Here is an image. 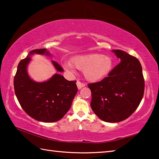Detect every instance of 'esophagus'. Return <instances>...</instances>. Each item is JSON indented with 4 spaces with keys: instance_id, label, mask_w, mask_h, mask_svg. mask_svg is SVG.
Returning <instances> with one entry per match:
<instances>
[{
    "instance_id": "esophagus-1",
    "label": "esophagus",
    "mask_w": 159,
    "mask_h": 159,
    "mask_svg": "<svg viewBox=\"0 0 159 159\" xmlns=\"http://www.w3.org/2000/svg\"><path fill=\"white\" fill-rule=\"evenodd\" d=\"M76 85H77L78 89H79V90L81 89L82 88H83V87H84V86L85 85V83H83L80 82V81H77V82H76Z\"/></svg>"
}]
</instances>
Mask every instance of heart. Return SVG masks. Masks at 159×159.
Returning <instances> with one entry per match:
<instances>
[{"mask_svg":"<svg viewBox=\"0 0 159 159\" xmlns=\"http://www.w3.org/2000/svg\"><path fill=\"white\" fill-rule=\"evenodd\" d=\"M113 60L111 57L98 53H89L76 56L71 61L63 63V67L67 71L74 73L75 69L83 71L86 80L97 82L104 79L111 71Z\"/></svg>","mask_w":159,"mask_h":159,"instance_id":"obj_1","label":"heart"}]
</instances>
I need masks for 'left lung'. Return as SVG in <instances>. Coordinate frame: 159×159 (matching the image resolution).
<instances>
[{
  "mask_svg": "<svg viewBox=\"0 0 159 159\" xmlns=\"http://www.w3.org/2000/svg\"><path fill=\"white\" fill-rule=\"evenodd\" d=\"M120 62L101 81L88 84L90 106L101 120L117 123L133 114L143 98L144 80L139 61L120 50H113Z\"/></svg>",
  "mask_w": 159,
  "mask_h": 159,
  "instance_id": "1",
  "label": "left lung"
}]
</instances>
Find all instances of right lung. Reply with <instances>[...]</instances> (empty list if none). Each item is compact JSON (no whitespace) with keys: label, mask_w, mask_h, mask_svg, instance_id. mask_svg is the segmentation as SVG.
<instances>
[{"label":"right lung","mask_w":159,"mask_h":159,"mask_svg":"<svg viewBox=\"0 0 159 159\" xmlns=\"http://www.w3.org/2000/svg\"><path fill=\"white\" fill-rule=\"evenodd\" d=\"M51 56L47 49L31 51L21 60L14 79L16 97L26 114L41 122H55L62 118L69 109L78 92L76 83L67 80L60 74L43 82H36L29 76L27 67L33 55ZM51 62L58 72L64 69L55 61Z\"/></svg>","instance_id":"obj_1"}]
</instances>
